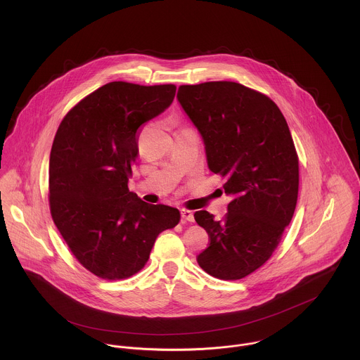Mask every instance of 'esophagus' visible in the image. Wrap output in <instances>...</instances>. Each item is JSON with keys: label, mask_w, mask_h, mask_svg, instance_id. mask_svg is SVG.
Listing matches in <instances>:
<instances>
[{"label": "esophagus", "mask_w": 360, "mask_h": 360, "mask_svg": "<svg viewBox=\"0 0 360 360\" xmlns=\"http://www.w3.org/2000/svg\"><path fill=\"white\" fill-rule=\"evenodd\" d=\"M181 221H194V213L187 209H181Z\"/></svg>", "instance_id": "34e87169"}]
</instances>
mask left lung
Returning a JSON list of instances; mask_svg holds the SVG:
<instances>
[{"instance_id": "1", "label": "left lung", "mask_w": 360, "mask_h": 360, "mask_svg": "<svg viewBox=\"0 0 360 360\" xmlns=\"http://www.w3.org/2000/svg\"><path fill=\"white\" fill-rule=\"evenodd\" d=\"M177 101L231 197L223 220L194 213L210 238L197 260L213 277L240 280L271 257L297 206L298 155L288 124L269 97L234 82L180 86Z\"/></svg>"}]
</instances>
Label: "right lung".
<instances>
[{
  "instance_id": "right-lung-1",
  "label": "right lung",
  "mask_w": 360,
  "mask_h": 360,
  "mask_svg": "<svg viewBox=\"0 0 360 360\" xmlns=\"http://www.w3.org/2000/svg\"><path fill=\"white\" fill-rule=\"evenodd\" d=\"M176 86L108 83L60 122L50 155V207L76 259L105 280L136 274L155 240L180 221L172 206L129 191L137 131L173 103Z\"/></svg>"
}]
</instances>
